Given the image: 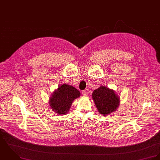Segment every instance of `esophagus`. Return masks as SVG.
Segmentation results:
<instances>
[{"mask_svg": "<svg viewBox=\"0 0 160 160\" xmlns=\"http://www.w3.org/2000/svg\"><path fill=\"white\" fill-rule=\"evenodd\" d=\"M82 93V95H83V96H88V92H87V91H85V90L83 91Z\"/></svg>", "mask_w": 160, "mask_h": 160, "instance_id": "esophagus-1", "label": "esophagus"}]
</instances>
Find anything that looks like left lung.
Listing matches in <instances>:
<instances>
[{"instance_id":"obj_1","label":"left lung","mask_w":160,"mask_h":160,"mask_svg":"<svg viewBox=\"0 0 160 160\" xmlns=\"http://www.w3.org/2000/svg\"><path fill=\"white\" fill-rule=\"evenodd\" d=\"M92 98L98 112L104 116L115 111L120 104V98L115 91L104 86L95 89Z\"/></svg>"}]
</instances>
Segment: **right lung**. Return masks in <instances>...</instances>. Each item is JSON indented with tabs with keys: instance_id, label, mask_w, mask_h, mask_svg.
Listing matches in <instances>:
<instances>
[{
	"instance_id": "obj_1",
	"label": "right lung",
	"mask_w": 160,
	"mask_h": 160,
	"mask_svg": "<svg viewBox=\"0 0 160 160\" xmlns=\"http://www.w3.org/2000/svg\"><path fill=\"white\" fill-rule=\"evenodd\" d=\"M80 91L68 84H63L56 89L50 98V106L56 113L63 115L69 112L74 99L79 98Z\"/></svg>"
}]
</instances>
